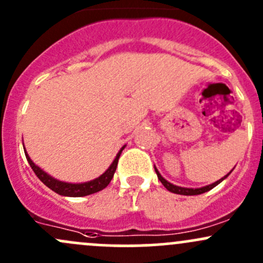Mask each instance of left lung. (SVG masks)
<instances>
[{"instance_id": "8db88e82", "label": "left lung", "mask_w": 263, "mask_h": 263, "mask_svg": "<svg viewBox=\"0 0 263 263\" xmlns=\"http://www.w3.org/2000/svg\"><path fill=\"white\" fill-rule=\"evenodd\" d=\"M155 171H156V175H157V178H159V180L161 181V184L164 185L165 187H166L168 192L174 193V194H180V195H199V194H203V193L209 192V190H212L213 187L217 186L218 184H220V182L224 180L226 178H228V175L232 173V171H233V168H232V170L229 171V173L227 174L226 176H223L222 179H219V180H217L215 182H213V184L205 185V186H201V187H182V186H178V185L171 184V182H168L166 179L162 178L161 174L159 173V170H157L156 166H155Z\"/></svg>"}]
</instances>
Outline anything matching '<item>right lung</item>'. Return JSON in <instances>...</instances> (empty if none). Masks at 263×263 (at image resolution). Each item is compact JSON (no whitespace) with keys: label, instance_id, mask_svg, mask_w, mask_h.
<instances>
[{"label":"right lung","instance_id":"1","mask_svg":"<svg viewBox=\"0 0 263 263\" xmlns=\"http://www.w3.org/2000/svg\"><path fill=\"white\" fill-rule=\"evenodd\" d=\"M126 147V145L121 147V150L118 151V154L116 155L115 160L112 161V164L109 165V167L102 174L101 176L98 178L93 179L90 181H85V182H66V181H60L58 179L52 178L51 175H49L48 173L40 168L37 165L34 164L31 159H30L29 154L26 153L25 150V155H26V159L29 161L30 166H31L34 173L36 174V176L40 179L49 189H51L52 192H55L57 194L63 195V197H85V195H90V194H95V193L101 192L103 190L107 185L109 184L110 180H112L113 175H115V171L117 168V164H118V159H120L121 154H122L123 148Z\"/></svg>","mask_w":263,"mask_h":263}]
</instances>
